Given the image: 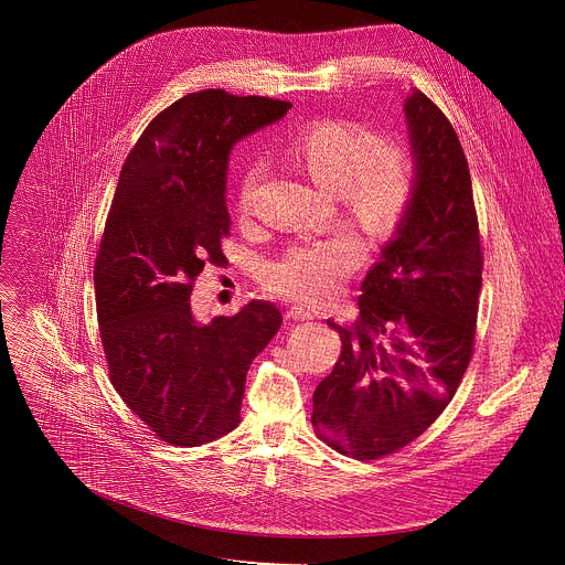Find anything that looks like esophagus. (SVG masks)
Instances as JSON below:
<instances>
[{
	"instance_id": "obj_1",
	"label": "esophagus",
	"mask_w": 565,
	"mask_h": 565,
	"mask_svg": "<svg viewBox=\"0 0 565 565\" xmlns=\"http://www.w3.org/2000/svg\"><path fill=\"white\" fill-rule=\"evenodd\" d=\"M286 317L292 319V321H308V319H312L315 315H312L308 308H303V306H290L288 312H286Z\"/></svg>"
}]
</instances>
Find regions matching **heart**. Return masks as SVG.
<instances>
[{
  "mask_svg": "<svg viewBox=\"0 0 565 565\" xmlns=\"http://www.w3.org/2000/svg\"><path fill=\"white\" fill-rule=\"evenodd\" d=\"M286 160L315 185L331 190L342 214L371 241H386L405 221L414 192V156L393 138L375 134L355 120H315L286 142ZM259 172L248 170L238 183L236 212L255 207ZM364 255L355 232L338 227L292 246L264 277L270 292L301 301L335 299Z\"/></svg>",
  "mask_w": 565,
  "mask_h": 565,
  "instance_id": "1",
  "label": "heart"
}]
</instances>
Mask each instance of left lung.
I'll use <instances>...</instances> for the list:
<instances>
[{
  "label": "left lung",
  "mask_w": 565,
  "mask_h": 565,
  "mask_svg": "<svg viewBox=\"0 0 565 565\" xmlns=\"http://www.w3.org/2000/svg\"><path fill=\"white\" fill-rule=\"evenodd\" d=\"M416 192L405 221L362 281L353 327L312 393V427L329 447L375 460L416 440L451 402L473 353L482 253L471 177L445 114L405 100Z\"/></svg>",
  "instance_id": "1"
}]
</instances>
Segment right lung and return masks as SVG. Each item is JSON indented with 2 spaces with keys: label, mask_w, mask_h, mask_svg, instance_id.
Segmentation results:
<instances>
[{
  "label": "right lung",
  "mask_w": 565,
  "mask_h": 565,
  "mask_svg": "<svg viewBox=\"0 0 565 565\" xmlns=\"http://www.w3.org/2000/svg\"><path fill=\"white\" fill-rule=\"evenodd\" d=\"M290 103L203 89L160 111L129 151L94 268L111 384L160 438L199 447L230 434L253 360L281 327L253 299L199 321L192 286L221 264L232 147L286 116Z\"/></svg>",
  "instance_id": "right-lung-1"
}]
</instances>
